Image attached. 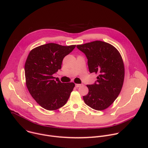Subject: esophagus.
Returning <instances> with one entry per match:
<instances>
[{
  "mask_svg": "<svg viewBox=\"0 0 148 148\" xmlns=\"http://www.w3.org/2000/svg\"><path fill=\"white\" fill-rule=\"evenodd\" d=\"M82 86V84H75V87L77 88H78L79 87Z\"/></svg>",
  "mask_w": 148,
  "mask_h": 148,
  "instance_id": "1",
  "label": "esophagus"
}]
</instances>
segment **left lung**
Masks as SVG:
<instances>
[{"label":"left lung","instance_id":"left-lung-1","mask_svg":"<svg viewBox=\"0 0 148 148\" xmlns=\"http://www.w3.org/2000/svg\"><path fill=\"white\" fill-rule=\"evenodd\" d=\"M88 60L90 73L98 74L95 84L87 85L88 93L83 96L85 103L96 110H103L117 99L125 77L124 64L120 53L111 44L96 41L77 45Z\"/></svg>","mask_w":148,"mask_h":148}]
</instances>
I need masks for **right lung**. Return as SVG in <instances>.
Listing matches in <instances>:
<instances>
[{"instance_id": "1", "label": "right lung", "mask_w": 148, "mask_h": 148, "mask_svg": "<svg viewBox=\"0 0 148 148\" xmlns=\"http://www.w3.org/2000/svg\"><path fill=\"white\" fill-rule=\"evenodd\" d=\"M75 45L49 43L31 51L25 64L26 84L34 99L44 109L55 110L65 104L75 84L63 83L52 75Z\"/></svg>"}]
</instances>
